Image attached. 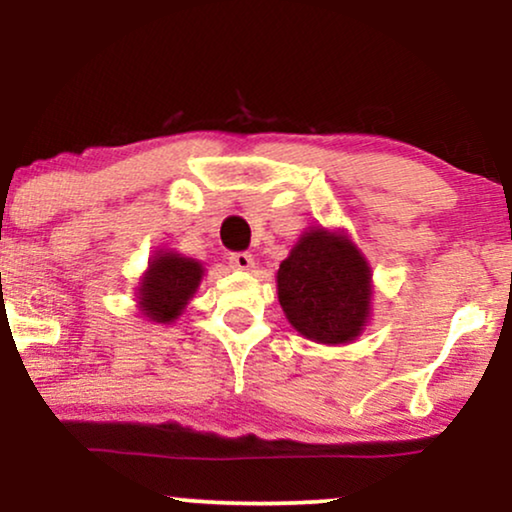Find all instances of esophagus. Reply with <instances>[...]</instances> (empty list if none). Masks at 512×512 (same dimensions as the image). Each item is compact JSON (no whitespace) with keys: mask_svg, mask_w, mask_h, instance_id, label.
I'll return each mask as SVG.
<instances>
[{"mask_svg":"<svg viewBox=\"0 0 512 512\" xmlns=\"http://www.w3.org/2000/svg\"><path fill=\"white\" fill-rule=\"evenodd\" d=\"M230 268L240 270V272H249L254 270V256L247 254V251H240V254H230Z\"/></svg>","mask_w":512,"mask_h":512,"instance_id":"1","label":"esophagus"}]
</instances>
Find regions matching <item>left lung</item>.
Listing matches in <instances>:
<instances>
[{"mask_svg": "<svg viewBox=\"0 0 512 512\" xmlns=\"http://www.w3.org/2000/svg\"><path fill=\"white\" fill-rule=\"evenodd\" d=\"M277 298L303 338L347 345L370 321L373 270L345 230L312 226L279 263Z\"/></svg>", "mask_w": 512, "mask_h": 512, "instance_id": "left-lung-1", "label": "left lung"}]
</instances>
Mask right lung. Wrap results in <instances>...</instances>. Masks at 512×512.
I'll return each instance as SVG.
<instances>
[{"mask_svg": "<svg viewBox=\"0 0 512 512\" xmlns=\"http://www.w3.org/2000/svg\"><path fill=\"white\" fill-rule=\"evenodd\" d=\"M202 275H205V268L195 258L177 254L172 249H158L151 256L149 268L139 277V314H144V319L153 324L177 321L198 291Z\"/></svg>", "mask_w": 512, "mask_h": 512, "instance_id": "1", "label": "right lung"}]
</instances>
